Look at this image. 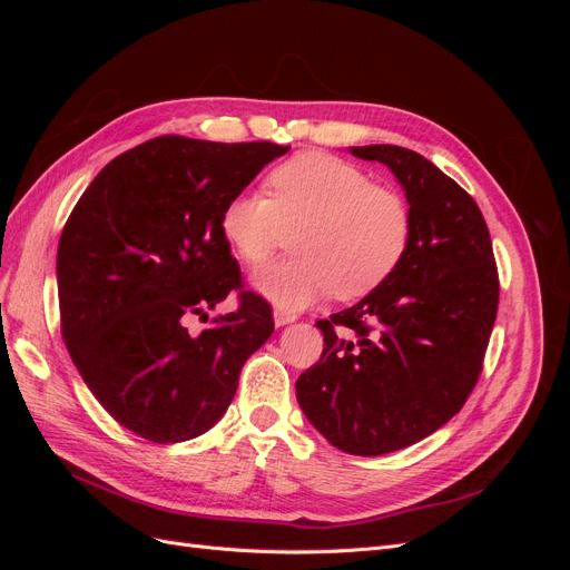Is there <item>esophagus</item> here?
I'll return each instance as SVG.
<instances>
[{
  "mask_svg": "<svg viewBox=\"0 0 570 570\" xmlns=\"http://www.w3.org/2000/svg\"><path fill=\"white\" fill-rule=\"evenodd\" d=\"M273 321H275V325L283 327V325H287V323H292V321H297V316L289 314V312H283V308H275V312H273Z\"/></svg>",
  "mask_w": 570,
  "mask_h": 570,
  "instance_id": "1",
  "label": "esophagus"
}]
</instances>
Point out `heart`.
I'll list each match as a JSON object with an SVG mask.
<instances>
[{
    "mask_svg": "<svg viewBox=\"0 0 570 570\" xmlns=\"http://www.w3.org/2000/svg\"><path fill=\"white\" fill-rule=\"evenodd\" d=\"M266 195H233L220 233L252 268L268 262L283 228H295V256L262 271L254 285L281 308H304L333 295L358 299L381 287L411 243V209L387 185L323 151H304L275 166Z\"/></svg>",
    "mask_w": 570,
    "mask_h": 570,
    "instance_id": "heart-1",
    "label": "heart"
}]
</instances>
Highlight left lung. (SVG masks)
Segmentation results:
<instances>
[{"instance_id": "1", "label": "left lung", "mask_w": 570, "mask_h": 570, "mask_svg": "<svg viewBox=\"0 0 570 570\" xmlns=\"http://www.w3.org/2000/svg\"><path fill=\"white\" fill-rule=\"evenodd\" d=\"M404 187L411 243L390 278L318 321L323 354L297 381V402L337 450L381 456L428 438L469 400L499 304L488 223L473 197L421 154L350 147Z\"/></svg>"}]
</instances>
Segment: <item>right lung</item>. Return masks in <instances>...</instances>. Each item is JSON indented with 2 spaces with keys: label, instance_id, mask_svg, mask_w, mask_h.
Listing matches in <instances>:
<instances>
[{
  "label": "right lung",
  "instance_id": "add662e5",
  "mask_svg": "<svg viewBox=\"0 0 570 570\" xmlns=\"http://www.w3.org/2000/svg\"><path fill=\"white\" fill-rule=\"evenodd\" d=\"M287 149L154 137L101 168L68 216L61 335L85 385L130 433L159 444L206 433L271 337V306L245 289L220 212ZM233 288L236 312L189 336L184 321Z\"/></svg>",
  "mask_w": 570,
  "mask_h": 570
}]
</instances>
